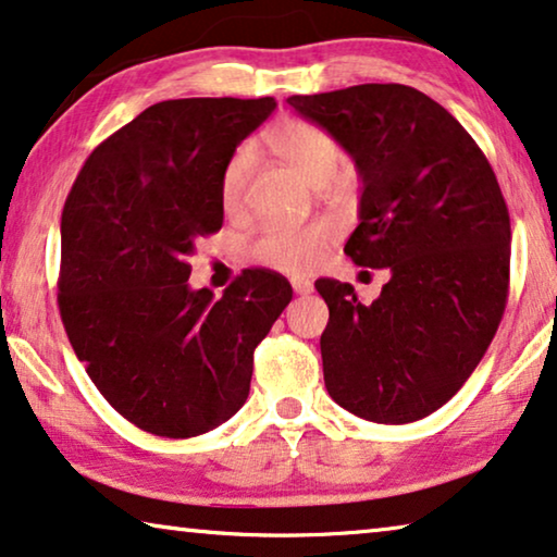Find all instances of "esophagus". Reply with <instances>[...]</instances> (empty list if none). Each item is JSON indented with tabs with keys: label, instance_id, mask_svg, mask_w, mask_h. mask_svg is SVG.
Segmentation results:
<instances>
[{
	"label": "esophagus",
	"instance_id": "obj_1",
	"mask_svg": "<svg viewBox=\"0 0 557 557\" xmlns=\"http://www.w3.org/2000/svg\"><path fill=\"white\" fill-rule=\"evenodd\" d=\"M289 282H293V289H295L297 295H310V293H312V287H314L312 282H310V280H305V277H293Z\"/></svg>",
	"mask_w": 557,
	"mask_h": 557
}]
</instances>
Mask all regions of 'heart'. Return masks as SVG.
<instances>
[{
    "label": "heart",
    "mask_w": 557,
    "mask_h": 557,
    "mask_svg": "<svg viewBox=\"0 0 557 557\" xmlns=\"http://www.w3.org/2000/svg\"><path fill=\"white\" fill-rule=\"evenodd\" d=\"M264 143L280 160H285L310 185H327L343 164V149L337 139L318 124L285 120L268 129ZM252 177V152L237 149L225 164L220 182L222 207L235 212L245 205L247 185ZM335 237L330 222H310V225H268L252 239L250 257L264 268L307 275L325 260L327 247Z\"/></svg>",
    "instance_id": "b5f03b06"
}]
</instances>
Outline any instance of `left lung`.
<instances>
[{"mask_svg":"<svg viewBox=\"0 0 557 557\" xmlns=\"http://www.w3.org/2000/svg\"><path fill=\"white\" fill-rule=\"evenodd\" d=\"M358 168L360 225L345 252L387 270L372 305L318 280L330 322L325 387L362 420L403 425L450 400L491 347L510 282V214L485 154L435 99L405 85L293 95Z\"/></svg>","mask_w":557,"mask_h":557,"instance_id":"1","label":"left lung"}]
</instances>
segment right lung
Segmentation results:
<instances>
[{
    "label": "right lung",
    "mask_w": 557,
    "mask_h": 557,
    "mask_svg": "<svg viewBox=\"0 0 557 557\" xmlns=\"http://www.w3.org/2000/svg\"><path fill=\"white\" fill-rule=\"evenodd\" d=\"M275 107L157 102L89 154L66 195V337L104 400L145 433L195 437L230 420L250 395L255 347L293 300L270 270H245L220 300L187 285L195 243L225 218V164Z\"/></svg>",
    "instance_id": "right-lung-1"
}]
</instances>
